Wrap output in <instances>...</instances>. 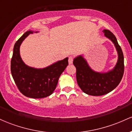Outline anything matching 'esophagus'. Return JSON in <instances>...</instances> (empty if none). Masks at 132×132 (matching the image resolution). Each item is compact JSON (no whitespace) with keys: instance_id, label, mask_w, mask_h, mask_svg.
<instances>
[{"instance_id":"1","label":"esophagus","mask_w":132,"mask_h":132,"mask_svg":"<svg viewBox=\"0 0 132 132\" xmlns=\"http://www.w3.org/2000/svg\"><path fill=\"white\" fill-rule=\"evenodd\" d=\"M73 56H70L69 57V60H68V62H69V64H72V62H73Z\"/></svg>"}]
</instances>
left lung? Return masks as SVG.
Segmentation results:
<instances>
[{
    "instance_id": "1",
    "label": "left lung",
    "mask_w": 132,
    "mask_h": 132,
    "mask_svg": "<svg viewBox=\"0 0 132 132\" xmlns=\"http://www.w3.org/2000/svg\"><path fill=\"white\" fill-rule=\"evenodd\" d=\"M104 36L114 44L118 54L116 66L105 72H97L89 66L82 55L74 59L73 64L76 68V79L81 89L84 93L94 96L105 95L113 90L119 84L124 72V57L116 37L111 31L104 30Z\"/></svg>"
}]
</instances>
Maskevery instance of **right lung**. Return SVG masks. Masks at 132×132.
<instances>
[{
	"instance_id": "add662e5",
	"label": "right lung",
	"mask_w": 132,
	"mask_h": 132,
	"mask_svg": "<svg viewBox=\"0 0 132 132\" xmlns=\"http://www.w3.org/2000/svg\"><path fill=\"white\" fill-rule=\"evenodd\" d=\"M33 33L31 30L27 31L15 44L11 60V73L21 93L28 97L41 99L53 92L59 78L68 65V57L40 69L25 64L20 56V47L23 41Z\"/></svg>"
}]
</instances>
